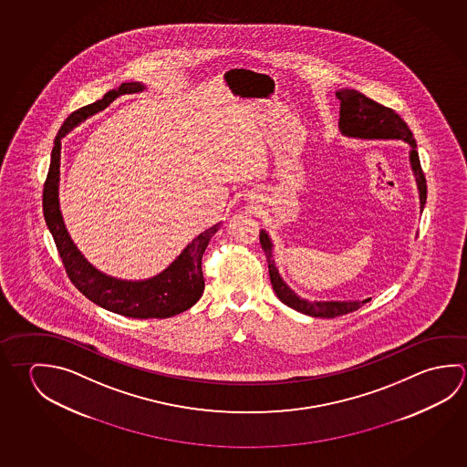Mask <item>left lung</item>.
<instances>
[{
    "label": "left lung",
    "instance_id": "8db88e82",
    "mask_svg": "<svg viewBox=\"0 0 467 467\" xmlns=\"http://www.w3.org/2000/svg\"><path fill=\"white\" fill-rule=\"evenodd\" d=\"M336 97L341 101L339 107V131L348 138L356 140H401L410 144V164L417 181L420 192V208L423 212L426 203V179L425 173L420 165V157L417 152V142L410 131L407 123L401 119L390 108L379 105L374 99H368L359 91L351 88H341L336 91ZM262 249L269 262L270 284L278 300L300 311L303 315L315 317V318H336L346 313L359 310L364 303L370 302L366 298L362 302H310L295 294L290 286L286 285L284 278L280 277L275 261L272 255V241L269 234L262 230L259 234Z\"/></svg>",
    "mask_w": 467,
    "mask_h": 467
}]
</instances>
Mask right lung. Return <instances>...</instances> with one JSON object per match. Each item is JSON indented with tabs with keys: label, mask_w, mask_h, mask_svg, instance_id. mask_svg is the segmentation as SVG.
Listing matches in <instances>:
<instances>
[{
	"label": "right lung",
	"mask_w": 467,
	"mask_h": 467,
	"mask_svg": "<svg viewBox=\"0 0 467 467\" xmlns=\"http://www.w3.org/2000/svg\"><path fill=\"white\" fill-rule=\"evenodd\" d=\"M146 88L142 83H121L116 90L108 91L103 99L80 108L67 118L50 156L49 173L44 183V218L50 234L56 241L60 259L64 262L67 275L88 300L97 303L105 310L113 311L130 318H171L182 311L189 310L200 300L205 288V278L202 272V257L206 245L214 233L220 230V223L200 233L190 243L175 261L162 270L156 277L146 280H121L109 277L93 267L77 249L68 234L66 223L58 205V179H60V140L67 132L72 131L77 124L85 121L88 116L99 113L115 101L119 95L138 93Z\"/></svg>",
	"instance_id": "right-lung-1"
}]
</instances>
